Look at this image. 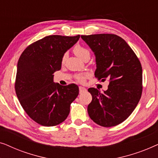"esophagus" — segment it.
Segmentation results:
<instances>
[{
  "mask_svg": "<svg viewBox=\"0 0 158 158\" xmlns=\"http://www.w3.org/2000/svg\"><path fill=\"white\" fill-rule=\"evenodd\" d=\"M79 90H80V93L85 92L86 91V88L84 87H82V86H79Z\"/></svg>",
  "mask_w": 158,
  "mask_h": 158,
  "instance_id": "obj_1",
  "label": "esophagus"
}]
</instances>
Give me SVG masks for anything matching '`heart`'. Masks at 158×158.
Segmentation results:
<instances>
[{
  "mask_svg": "<svg viewBox=\"0 0 158 158\" xmlns=\"http://www.w3.org/2000/svg\"><path fill=\"white\" fill-rule=\"evenodd\" d=\"M73 52L75 53V55L77 56L79 58H81V60H83L84 58L86 57H90V52L87 48L84 47L83 46H81V45L77 44L73 47ZM66 59V55H63L62 59V62H64V60ZM87 76V74H80L77 75L76 76V79L80 82H83L84 80H85V77Z\"/></svg>",
  "mask_w": 158,
  "mask_h": 158,
  "instance_id": "1",
  "label": "heart"
}]
</instances>
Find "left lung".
<instances>
[{
	"label": "left lung",
	"instance_id": "obj_1",
	"mask_svg": "<svg viewBox=\"0 0 158 158\" xmlns=\"http://www.w3.org/2000/svg\"><path fill=\"white\" fill-rule=\"evenodd\" d=\"M81 38L96 56L95 77L109 81L108 89L103 93L88 88L92 95L88 114L100 126H116L130 116L141 98V63L128 44L116 34L82 35Z\"/></svg>",
	"mask_w": 158,
	"mask_h": 158
}]
</instances>
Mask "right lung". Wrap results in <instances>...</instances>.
Listing matches in <instances>:
<instances>
[{
	"mask_svg": "<svg viewBox=\"0 0 158 158\" xmlns=\"http://www.w3.org/2000/svg\"><path fill=\"white\" fill-rule=\"evenodd\" d=\"M80 35H50L32 43L17 64L15 90L21 106L30 118L45 127L63 122L71 103L79 94L75 84L61 85L53 81V73L61 69L62 59Z\"/></svg>",
	"mask_w": 158,
	"mask_h": 158,
	"instance_id": "add662e5",
	"label": "right lung"
}]
</instances>
